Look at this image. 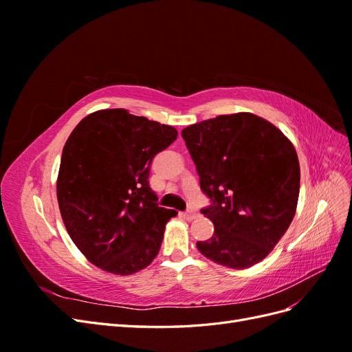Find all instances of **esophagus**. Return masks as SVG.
I'll list each match as a JSON object with an SVG mask.
<instances>
[{"mask_svg": "<svg viewBox=\"0 0 352 352\" xmlns=\"http://www.w3.org/2000/svg\"><path fill=\"white\" fill-rule=\"evenodd\" d=\"M180 216L186 220H194L195 217H198V212L195 210H186L184 212H180Z\"/></svg>", "mask_w": 352, "mask_h": 352, "instance_id": "1", "label": "esophagus"}]
</instances>
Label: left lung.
Listing matches in <instances>:
<instances>
[{
	"mask_svg": "<svg viewBox=\"0 0 352 352\" xmlns=\"http://www.w3.org/2000/svg\"><path fill=\"white\" fill-rule=\"evenodd\" d=\"M182 138L211 202L201 212L214 223L198 251L225 267H251L267 257L295 216L300 163L294 145L251 113L188 126Z\"/></svg>",
	"mask_w": 352,
	"mask_h": 352,
	"instance_id": "1",
	"label": "left lung"
}]
</instances>
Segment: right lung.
I'll use <instances>...</instances> for the list:
<instances>
[{
  "instance_id": "add662e5",
  "label": "right lung",
  "mask_w": 352,
  "mask_h": 352,
  "mask_svg": "<svg viewBox=\"0 0 352 352\" xmlns=\"http://www.w3.org/2000/svg\"><path fill=\"white\" fill-rule=\"evenodd\" d=\"M172 126L122 109L85 117L63 148L57 199L74 245L92 264L132 274L155 258L176 210L150 188L154 157L173 144Z\"/></svg>"
}]
</instances>
